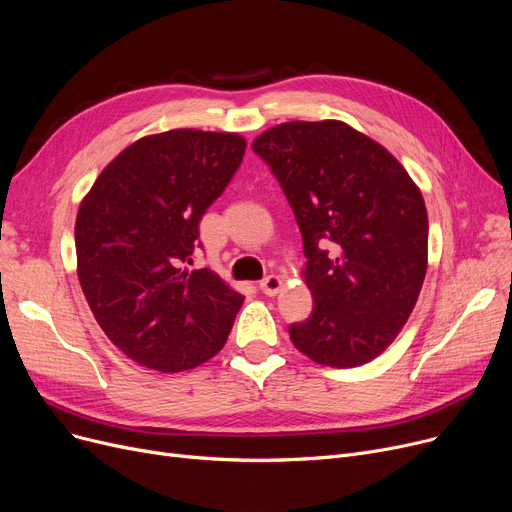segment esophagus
Segmentation results:
<instances>
[{
    "label": "esophagus",
    "mask_w": 512,
    "mask_h": 512,
    "mask_svg": "<svg viewBox=\"0 0 512 512\" xmlns=\"http://www.w3.org/2000/svg\"><path fill=\"white\" fill-rule=\"evenodd\" d=\"M282 286H284V280H282L280 276H274V274L263 278V280L259 282L261 292L267 294V297H276V294L282 290Z\"/></svg>",
    "instance_id": "34e87169"
}]
</instances>
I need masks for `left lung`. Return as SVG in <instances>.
Masks as SVG:
<instances>
[{
  "label": "left lung",
  "instance_id": "1",
  "mask_svg": "<svg viewBox=\"0 0 512 512\" xmlns=\"http://www.w3.org/2000/svg\"><path fill=\"white\" fill-rule=\"evenodd\" d=\"M303 234L313 313L292 344L328 367L369 363L394 342L427 272V211L400 161L340 120L284 122L253 141Z\"/></svg>",
  "mask_w": 512,
  "mask_h": 512
}]
</instances>
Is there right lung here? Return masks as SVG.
I'll use <instances>...</instances> for the list:
<instances>
[{"label": "right lung", "instance_id": "obj_1", "mask_svg": "<svg viewBox=\"0 0 512 512\" xmlns=\"http://www.w3.org/2000/svg\"><path fill=\"white\" fill-rule=\"evenodd\" d=\"M245 149L236 132L149 134L118 153L80 201V288L105 336L143 367L193 369L228 340L245 297L207 267L182 265Z\"/></svg>", "mask_w": 512, "mask_h": 512}]
</instances>
